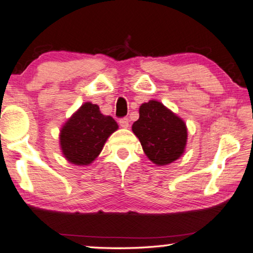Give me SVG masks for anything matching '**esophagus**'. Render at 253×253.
<instances>
[{"label": "esophagus", "instance_id": "1", "mask_svg": "<svg viewBox=\"0 0 253 253\" xmlns=\"http://www.w3.org/2000/svg\"><path fill=\"white\" fill-rule=\"evenodd\" d=\"M119 125L122 126L123 128H127L128 126H129V120H128V118H126V117H124V118H120L119 119Z\"/></svg>", "mask_w": 253, "mask_h": 253}]
</instances>
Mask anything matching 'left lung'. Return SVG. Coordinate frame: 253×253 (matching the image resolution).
<instances>
[{
	"label": "left lung",
	"mask_w": 253,
	"mask_h": 253,
	"mask_svg": "<svg viewBox=\"0 0 253 253\" xmlns=\"http://www.w3.org/2000/svg\"><path fill=\"white\" fill-rule=\"evenodd\" d=\"M131 129L141 142L144 153L158 166L178 159L185 149V123L158 101H149L139 107V118Z\"/></svg>",
	"instance_id": "8db88e82"
}]
</instances>
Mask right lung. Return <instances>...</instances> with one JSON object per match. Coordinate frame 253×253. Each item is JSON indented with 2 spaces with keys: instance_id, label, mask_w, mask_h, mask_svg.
<instances>
[{
  "instance_id": "obj_1",
  "label": "right lung",
  "mask_w": 253,
  "mask_h": 253,
  "mask_svg": "<svg viewBox=\"0 0 253 253\" xmlns=\"http://www.w3.org/2000/svg\"><path fill=\"white\" fill-rule=\"evenodd\" d=\"M117 128L115 119L101 114L96 104H83L60 133L63 156L71 164L89 165L99 156L105 141Z\"/></svg>"
}]
</instances>
